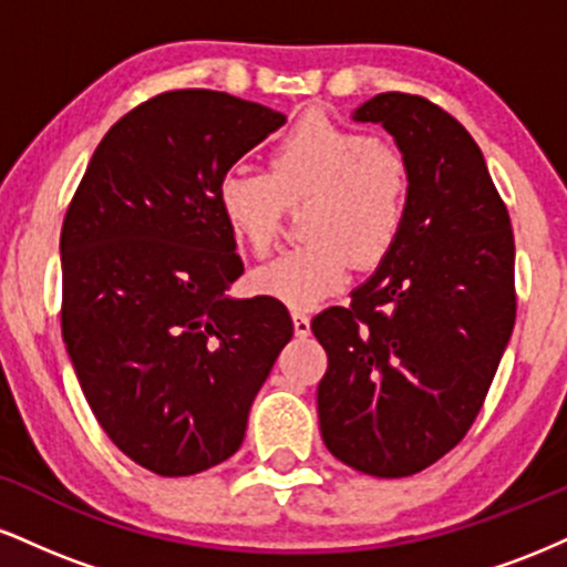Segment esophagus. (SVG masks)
<instances>
[{
    "mask_svg": "<svg viewBox=\"0 0 567 567\" xmlns=\"http://www.w3.org/2000/svg\"><path fill=\"white\" fill-rule=\"evenodd\" d=\"M292 324H296L298 338H306L311 333V320H309V315H303V311H292Z\"/></svg>",
    "mask_w": 567,
    "mask_h": 567,
    "instance_id": "1",
    "label": "esophagus"
}]
</instances>
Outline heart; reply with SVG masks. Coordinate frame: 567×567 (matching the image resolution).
Returning a JSON list of instances; mask_svg holds the SVG:
<instances>
[{
	"label": "heart",
	"instance_id": "b5f03b06",
	"mask_svg": "<svg viewBox=\"0 0 567 567\" xmlns=\"http://www.w3.org/2000/svg\"><path fill=\"white\" fill-rule=\"evenodd\" d=\"M413 184V162L402 146L306 114L269 148L266 173L234 167L220 175L218 210L239 245L266 256L288 207L306 202V243L252 271V288L292 309H311L347 285L351 266L368 271L392 256L408 226Z\"/></svg>",
	"mask_w": 567,
	"mask_h": 567
}]
</instances>
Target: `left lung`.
<instances>
[{
  "label": "left lung",
  "instance_id": "left-lung-1",
  "mask_svg": "<svg viewBox=\"0 0 567 567\" xmlns=\"http://www.w3.org/2000/svg\"><path fill=\"white\" fill-rule=\"evenodd\" d=\"M381 122L413 162V205L394 252L349 306L311 320L328 351L322 440L351 470L410 477L466 437L509 343L514 234L480 146L424 95L381 93Z\"/></svg>",
  "mask_w": 567,
  "mask_h": 567
}]
</instances>
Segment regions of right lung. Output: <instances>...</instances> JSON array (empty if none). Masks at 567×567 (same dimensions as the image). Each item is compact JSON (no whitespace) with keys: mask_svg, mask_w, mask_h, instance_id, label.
I'll return each mask as SVG.
<instances>
[{"mask_svg":"<svg viewBox=\"0 0 567 567\" xmlns=\"http://www.w3.org/2000/svg\"><path fill=\"white\" fill-rule=\"evenodd\" d=\"M285 114L216 90H167L97 143L61 229V330L90 410L143 470L186 477L239 451L292 338L243 275L218 181Z\"/></svg>","mask_w":567,"mask_h":567,"instance_id":"right-lung-1","label":"right lung"}]
</instances>
